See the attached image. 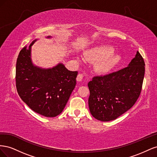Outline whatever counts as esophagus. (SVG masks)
I'll return each mask as SVG.
<instances>
[{"label":"esophagus","mask_w":157,"mask_h":157,"mask_svg":"<svg viewBox=\"0 0 157 157\" xmlns=\"http://www.w3.org/2000/svg\"><path fill=\"white\" fill-rule=\"evenodd\" d=\"M83 75L82 74H78V76H77V80L78 82H80V81H82V78H83Z\"/></svg>","instance_id":"obj_1"}]
</instances>
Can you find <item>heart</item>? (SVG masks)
<instances>
[{"instance_id": "heart-1", "label": "heart", "mask_w": 157, "mask_h": 157, "mask_svg": "<svg viewBox=\"0 0 157 157\" xmlns=\"http://www.w3.org/2000/svg\"><path fill=\"white\" fill-rule=\"evenodd\" d=\"M115 49L109 46H99L88 51L86 58L93 61H98L95 69L98 73L105 75L115 68L121 62L119 54H114Z\"/></svg>"}]
</instances>
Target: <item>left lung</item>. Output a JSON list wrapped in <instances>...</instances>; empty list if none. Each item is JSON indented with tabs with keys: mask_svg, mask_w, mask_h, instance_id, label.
<instances>
[{
	"mask_svg": "<svg viewBox=\"0 0 157 157\" xmlns=\"http://www.w3.org/2000/svg\"><path fill=\"white\" fill-rule=\"evenodd\" d=\"M145 73L144 60L137 51L128 67L105 76L94 77L88 86L92 115L103 122L113 121L134 105Z\"/></svg>",
	"mask_w": 157,
	"mask_h": 157,
	"instance_id": "left-lung-1",
	"label": "left lung"
}]
</instances>
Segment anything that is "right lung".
<instances>
[{
  "instance_id": "add662e5",
  "label": "right lung",
  "mask_w": 157,
  "mask_h": 157,
  "mask_svg": "<svg viewBox=\"0 0 157 157\" xmlns=\"http://www.w3.org/2000/svg\"><path fill=\"white\" fill-rule=\"evenodd\" d=\"M50 39L51 36L46 37ZM24 47L16 62V81L19 96L33 111L46 117H55L63 111L76 85L77 71H69L62 63L52 68L33 64L31 47Z\"/></svg>"
}]
</instances>
